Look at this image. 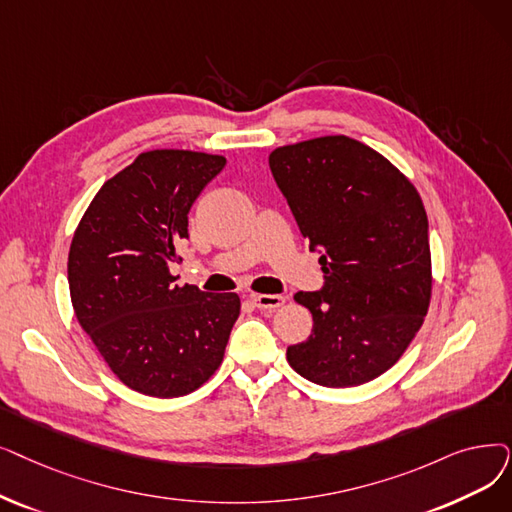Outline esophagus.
<instances>
[{"label": "esophagus", "mask_w": 512, "mask_h": 512, "mask_svg": "<svg viewBox=\"0 0 512 512\" xmlns=\"http://www.w3.org/2000/svg\"><path fill=\"white\" fill-rule=\"evenodd\" d=\"M251 301L259 309H278L280 305H284L282 295H253Z\"/></svg>", "instance_id": "obj_1"}]
</instances>
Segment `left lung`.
<instances>
[{
  "label": "left lung",
  "instance_id": "obj_1",
  "mask_svg": "<svg viewBox=\"0 0 512 512\" xmlns=\"http://www.w3.org/2000/svg\"><path fill=\"white\" fill-rule=\"evenodd\" d=\"M270 169L324 272L320 291L295 295L314 328L286 360L316 385H364L402 358L427 316L425 205L383 154L347 136L280 146Z\"/></svg>",
  "mask_w": 512,
  "mask_h": 512
}]
</instances>
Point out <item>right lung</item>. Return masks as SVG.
Returning a JSON list of instances; mask_svg holds the SVG:
<instances>
[{
  "label": "right lung",
  "mask_w": 512,
  "mask_h": 512,
  "mask_svg": "<svg viewBox=\"0 0 512 512\" xmlns=\"http://www.w3.org/2000/svg\"><path fill=\"white\" fill-rule=\"evenodd\" d=\"M226 167L219 154L150 150L98 190L69 251L75 316L108 368L129 389L180 397L224 360L240 314L236 293L175 284L188 213Z\"/></svg>",
  "instance_id": "obj_1"
}]
</instances>
